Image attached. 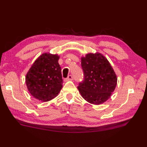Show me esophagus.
<instances>
[{
	"instance_id": "1",
	"label": "esophagus",
	"mask_w": 147,
	"mask_h": 147,
	"mask_svg": "<svg viewBox=\"0 0 147 147\" xmlns=\"http://www.w3.org/2000/svg\"><path fill=\"white\" fill-rule=\"evenodd\" d=\"M73 80V77L71 75H69L67 77V78H66V79H64V81H65V82H67V81H68V80Z\"/></svg>"
}]
</instances>
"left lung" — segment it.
I'll list each match as a JSON object with an SVG mask.
<instances>
[{
    "instance_id": "obj_1",
    "label": "left lung",
    "mask_w": 147,
    "mask_h": 147,
    "mask_svg": "<svg viewBox=\"0 0 147 147\" xmlns=\"http://www.w3.org/2000/svg\"><path fill=\"white\" fill-rule=\"evenodd\" d=\"M84 80L78 89L83 98L99 105L108 99L117 84L116 75L111 65L100 53H88L81 58Z\"/></svg>"
}]
</instances>
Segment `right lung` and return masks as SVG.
Returning a JSON list of instances; mask_svg holds the SVG:
<instances>
[{
    "mask_svg": "<svg viewBox=\"0 0 147 147\" xmlns=\"http://www.w3.org/2000/svg\"><path fill=\"white\" fill-rule=\"evenodd\" d=\"M57 55L43 53L29 70L26 83L34 98L47 102L56 97L62 88L61 67Z\"/></svg>",
    "mask_w": 147,
    "mask_h": 147,
    "instance_id": "1",
    "label": "right lung"
}]
</instances>
